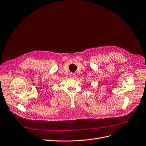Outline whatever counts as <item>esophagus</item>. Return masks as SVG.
I'll use <instances>...</instances> for the list:
<instances>
[{
	"mask_svg": "<svg viewBox=\"0 0 146 146\" xmlns=\"http://www.w3.org/2000/svg\"><path fill=\"white\" fill-rule=\"evenodd\" d=\"M74 77H75V74H74L73 73H70V78L73 79V78H74Z\"/></svg>",
	"mask_w": 146,
	"mask_h": 146,
	"instance_id": "34e87169",
	"label": "esophagus"
}]
</instances>
